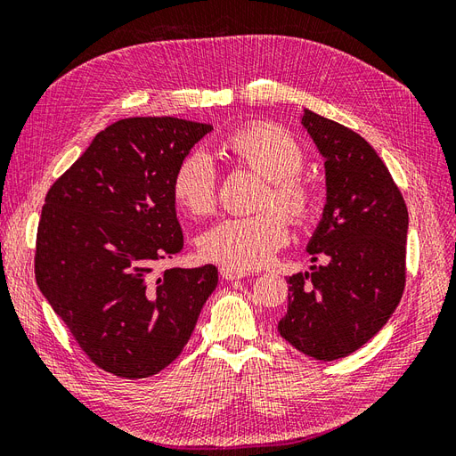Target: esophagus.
<instances>
[{"mask_svg": "<svg viewBox=\"0 0 456 456\" xmlns=\"http://www.w3.org/2000/svg\"><path fill=\"white\" fill-rule=\"evenodd\" d=\"M245 275H247V272H240V270L226 268V266L220 268V278L226 280V281H232V280H241V278H245Z\"/></svg>", "mask_w": 456, "mask_h": 456, "instance_id": "1", "label": "esophagus"}]
</instances>
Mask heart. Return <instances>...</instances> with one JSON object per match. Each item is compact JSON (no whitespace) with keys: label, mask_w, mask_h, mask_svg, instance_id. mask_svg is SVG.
Segmentation results:
<instances>
[{"label":"heart","mask_w":456,"mask_h":456,"mask_svg":"<svg viewBox=\"0 0 456 456\" xmlns=\"http://www.w3.org/2000/svg\"><path fill=\"white\" fill-rule=\"evenodd\" d=\"M216 151L232 167L265 178L266 190L262 191L260 207L280 208L297 228H306L320 216L322 190L300 173L305 167V150L283 127L266 121L247 123L226 134ZM171 191L175 201L190 215H209L216 201V173L209 158L201 151L186 154L173 173ZM279 212L268 209L220 220L203 233V256L240 272L262 266L289 238L286 216Z\"/></svg>","instance_id":"b5f03b06"}]
</instances>
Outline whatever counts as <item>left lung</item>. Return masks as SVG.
<instances>
[{
	"mask_svg": "<svg viewBox=\"0 0 456 456\" xmlns=\"http://www.w3.org/2000/svg\"><path fill=\"white\" fill-rule=\"evenodd\" d=\"M302 126L325 158L327 205L308 243L312 262L325 265L287 280L278 330L298 352L333 362L375 337L402 300L409 215L363 136L310 110Z\"/></svg>",
	"mask_w": 456,
	"mask_h": 456,
	"instance_id": "left-lung-1",
	"label": "left lung"
}]
</instances>
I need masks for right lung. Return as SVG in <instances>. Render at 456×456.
<instances>
[{
  "instance_id": "right-lung-1",
  "label": "right lung",
  "mask_w": 456,
  "mask_h": 456,
  "mask_svg": "<svg viewBox=\"0 0 456 456\" xmlns=\"http://www.w3.org/2000/svg\"><path fill=\"white\" fill-rule=\"evenodd\" d=\"M178 118L119 119L49 188L34 272L77 346L119 379L158 375L181 355L218 272L169 268L183 249L173 173L209 133Z\"/></svg>"
}]
</instances>
